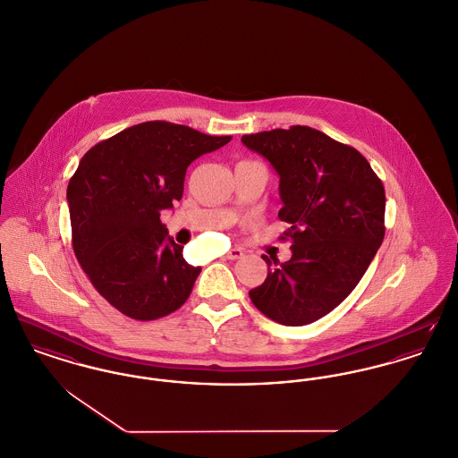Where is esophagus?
<instances>
[{
  "mask_svg": "<svg viewBox=\"0 0 458 458\" xmlns=\"http://www.w3.org/2000/svg\"><path fill=\"white\" fill-rule=\"evenodd\" d=\"M242 256V249H237V247H235V249H230V250L225 254V258H226V259H232V261H233V259H241Z\"/></svg>",
  "mask_w": 458,
  "mask_h": 458,
  "instance_id": "34e87169",
  "label": "esophagus"
}]
</instances>
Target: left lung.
Masks as SVG:
<instances>
[{"mask_svg": "<svg viewBox=\"0 0 458 458\" xmlns=\"http://www.w3.org/2000/svg\"><path fill=\"white\" fill-rule=\"evenodd\" d=\"M242 143L280 176L278 217L289 223L282 241L293 250L282 265L263 256L268 276L249 297L273 322H317L350 296L384 241V185L356 148L308 126Z\"/></svg>", "mask_w": 458, "mask_h": 458, "instance_id": "obj_1", "label": "left lung"}]
</instances>
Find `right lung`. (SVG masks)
<instances>
[{
    "label": "right lung",
    "instance_id": "right-lung-1",
    "mask_svg": "<svg viewBox=\"0 0 458 458\" xmlns=\"http://www.w3.org/2000/svg\"><path fill=\"white\" fill-rule=\"evenodd\" d=\"M230 140L148 121L84 154L67 187L72 249L98 294L123 315L157 320L189 299L200 268L167 237L161 213L182 199L190 164Z\"/></svg>",
    "mask_w": 458,
    "mask_h": 458
}]
</instances>
